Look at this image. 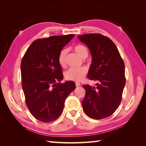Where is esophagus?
Returning a JSON list of instances; mask_svg holds the SVG:
<instances>
[{"label": "esophagus", "instance_id": "1", "mask_svg": "<svg viewBox=\"0 0 146 146\" xmlns=\"http://www.w3.org/2000/svg\"><path fill=\"white\" fill-rule=\"evenodd\" d=\"M75 85H76V87H78V86H80V84L79 83V82H75Z\"/></svg>", "mask_w": 146, "mask_h": 146}]
</instances>
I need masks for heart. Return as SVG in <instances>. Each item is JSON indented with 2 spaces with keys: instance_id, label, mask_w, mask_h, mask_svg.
Returning a JSON list of instances; mask_svg holds the SVG:
<instances>
[{
  "instance_id": "obj_1",
  "label": "heart",
  "mask_w": 146,
  "mask_h": 146,
  "mask_svg": "<svg viewBox=\"0 0 146 146\" xmlns=\"http://www.w3.org/2000/svg\"><path fill=\"white\" fill-rule=\"evenodd\" d=\"M73 49L75 52L78 56H80L81 58H86L88 55V49L87 47L83 45V44H77V45L73 47ZM66 55H67V50L66 49H63L62 50H61L58 54V62L59 65L62 67H64L66 66ZM87 73L88 69L86 67L70 68L66 71L64 76L68 80L79 82V81H81L84 78Z\"/></svg>"
}]
</instances>
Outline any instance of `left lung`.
<instances>
[{"mask_svg": "<svg viewBox=\"0 0 146 146\" xmlns=\"http://www.w3.org/2000/svg\"><path fill=\"white\" fill-rule=\"evenodd\" d=\"M78 38L88 47L92 56L88 78L98 82L95 87L83 85L84 111L93 119H102L111 115L122 100L125 84L124 63L117 46L107 36L90 33Z\"/></svg>", "mask_w": 146, "mask_h": 146, "instance_id": "8db88e82", "label": "left lung"}]
</instances>
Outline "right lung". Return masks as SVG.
<instances>
[{"instance_id":"right-lung-1","label":"right lung","mask_w":146,"mask_h":146,"mask_svg":"<svg viewBox=\"0 0 146 146\" xmlns=\"http://www.w3.org/2000/svg\"><path fill=\"white\" fill-rule=\"evenodd\" d=\"M74 36L70 34L37 39L31 43L22 59L26 104L32 115L42 122L57 119L63 111L66 98L76 88L72 81L60 82L63 74L58 62L59 53Z\"/></svg>"}]
</instances>
